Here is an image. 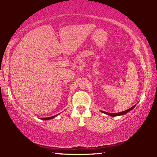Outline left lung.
<instances>
[{"label": "left lung", "instance_id": "8db88e82", "mask_svg": "<svg viewBox=\"0 0 157 157\" xmlns=\"http://www.w3.org/2000/svg\"><path fill=\"white\" fill-rule=\"evenodd\" d=\"M136 107V105H133V107H131V108L128 109V110H126L125 111H123V112H121V113H107V112H103V111H101L102 113H105L106 114H108V115H110L111 117H116V116H120V115H123V114H125L127 113H128L129 111H131V110H133V109L135 108Z\"/></svg>", "mask_w": 157, "mask_h": 157}]
</instances>
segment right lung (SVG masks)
Masks as SVG:
<instances>
[{
	"label": "right lung",
	"instance_id": "1",
	"mask_svg": "<svg viewBox=\"0 0 157 157\" xmlns=\"http://www.w3.org/2000/svg\"><path fill=\"white\" fill-rule=\"evenodd\" d=\"M58 115V114H56V115L54 116H52V117H44V118H41V119H43V120H49V119H52L54 117H56Z\"/></svg>",
	"mask_w": 157,
	"mask_h": 157
}]
</instances>
